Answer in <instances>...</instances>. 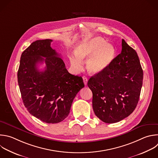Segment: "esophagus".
<instances>
[{
    "label": "esophagus",
    "mask_w": 158,
    "mask_h": 158,
    "mask_svg": "<svg viewBox=\"0 0 158 158\" xmlns=\"http://www.w3.org/2000/svg\"><path fill=\"white\" fill-rule=\"evenodd\" d=\"M83 81H84V84L85 85H87V81H88V79H87V78L85 77V76H83Z\"/></svg>",
    "instance_id": "obj_1"
}]
</instances>
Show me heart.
<instances>
[{
	"mask_svg": "<svg viewBox=\"0 0 158 158\" xmlns=\"http://www.w3.org/2000/svg\"><path fill=\"white\" fill-rule=\"evenodd\" d=\"M75 55L69 58L73 68L76 71L82 69V62L86 61L87 71L92 74H97L106 70L113 63L116 49L114 45L100 36H95L85 40L75 48Z\"/></svg>",
	"mask_w": 158,
	"mask_h": 158,
	"instance_id": "b5f03b06",
	"label": "heart"
}]
</instances>
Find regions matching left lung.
Masks as SVG:
<instances>
[{"mask_svg":"<svg viewBox=\"0 0 158 158\" xmlns=\"http://www.w3.org/2000/svg\"><path fill=\"white\" fill-rule=\"evenodd\" d=\"M122 46L121 53L112 64L87 82L92 92L94 112L107 123L118 122L134 111L143 85V72L137 52L124 40Z\"/></svg>","mask_w":158,"mask_h":158,"instance_id":"left-lung-1","label":"left lung"}]
</instances>
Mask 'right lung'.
Wrapping results in <instances>:
<instances>
[{"label":"right lung","mask_w":158,"mask_h":158,"mask_svg":"<svg viewBox=\"0 0 158 158\" xmlns=\"http://www.w3.org/2000/svg\"><path fill=\"white\" fill-rule=\"evenodd\" d=\"M51 42L49 39L36 40L22 52L17 77L29 113L43 122L57 123L68 116L73 100L84 84L81 76L68 71L51 47ZM43 62L46 67L40 72L37 66Z\"/></svg>","instance_id":"1"}]
</instances>
